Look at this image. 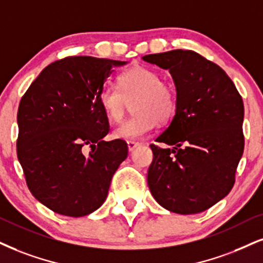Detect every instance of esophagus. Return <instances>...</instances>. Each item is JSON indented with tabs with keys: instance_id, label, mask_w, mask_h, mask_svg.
<instances>
[{
	"instance_id": "esophagus-1",
	"label": "esophagus",
	"mask_w": 263,
	"mask_h": 263,
	"mask_svg": "<svg viewBox=\"0 0 263 263\" xmlns=\"http://www.w3.org/2000/svg\"><path fill=\"white\" fill-rule=\"evenodd\" d=\"M126 144H128L129 151H133L135 147H138L139 145H140V144H139V142H137V141H126Z\"/></svg>"
}]
</instances>
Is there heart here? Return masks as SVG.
I'll return each mask as SVG.
<instances>
[{
    "instance_id": "obj_1",
    "label": "heart",
    "mask_w": 263,
    "mask_h": 263,
    "mask_svg": "<svg viewBox=\"0 0 263 263\" xmlns=\"http://www.w3.org/2000/svg\"><path fill=\"white\" fill-rule=\"evenodd\" d=\"M119 87L106 84L100 90L99 101L111 123H119L134 103L135 116L113 132V137L134 141L146 138L156 128L157 121L166 123L177 109V92L171 83L162 80L151 68L137 66L118 78Z\"/></svg>"
}]
</instances>
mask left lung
Listing matches in <instances>:
<instances>
[{"label": "left lung", "mask_w": 263, "mask_h": 263, "mask_svg": "<svg viewBox=\"0 0 263 263\" xmlns=\"http://www.w3.org/2000/svg\"><path fill=\"white\" fill-rule=\"evenodd\" d=\"M146 62L170 69L177 86V109L151 144L147 184L155 200L179 215L202 212L228 195L244 152V103L216 63L190 50L146 54Z\"/></svg>", "instance_id": "left-lung-1"}]
</instances>
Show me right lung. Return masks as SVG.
Listing matches in <instances>:
<instances>
[{"label": "right lung", "mask_w": 263, "mask_h": 263, "mask_svg": "<svg viewBox=\"0 0 263 263\" xmlns=\"http://www.w3.org/2000/svg\"><path fill=\"white\" fill-rule=\"evenodd\" d=\"M125 62L69 56L48 64L19 102L17 156L27 185L53 212L82 217L105 202L128 145L105 141L100 90ZM89 154H87V151Z\"/></svg>", "instance_id": "right-lung-1"}]
</instances>
